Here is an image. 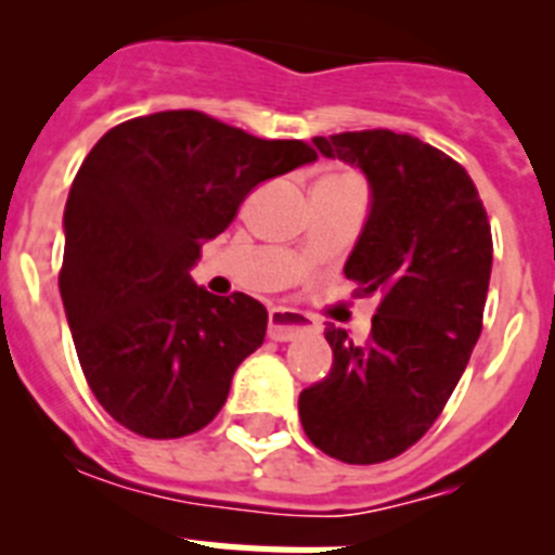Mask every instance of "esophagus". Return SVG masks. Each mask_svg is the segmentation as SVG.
<instances>
[{
	"label": "esophagus",
	"mask_w": 555,
	"mask_h": 555,
	"mask_svg": "<svg viewBox=\"0 0 555 555\" xmlns=\"http://www.w3.org/2000/svg\"><path fill=\"white\" fill-rule=\"evenodd\" d=\"M313 331H317V322H313V317H308V313L292 311V308H272V311H269L267 336L272 338V341H292L294 336Z\"/></svg>",
	"instance_id": "obj_1"
}]
</instances>
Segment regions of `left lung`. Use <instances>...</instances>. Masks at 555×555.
Here are the masks:
<instances>
[{
	"label": "left lung",
	"instance_id": "left-lung-1",
	"mask_svg": "<svg viewBox=\"0 0 555 555\" xmlns=\"http://www.w3.org/2000/svg\"><path fill=\"white\" fill-rule=\"evenodd\" d=\"M313 144L370 180V217L345 274L358 297H377V311L364 345L327 325L331 375L302 389L300 423L331 459L380 464L428 434L467 370L492 228L467 169L414 135L361 130Z\"/></svg>",
	"mask_w": 555,
	"mask_h": 555
}]
</instances>
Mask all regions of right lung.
<instances>
[{
	"label": "right lung",
	"instance_id": "right-lung-1",
	"mask_svg": "<svg viewBox=\"0 0 555 555\" xmlns=\"http://www.w3.org/2000/svg\"><path fill=\"white\" fill-rule=\"evenodd\" d=\"M317 160L306 141L255 139L199 111L111 127L66 199L61 297L102 409L146 439L189 436L219 414L269 313L217 297L189 269L258 183Z\"/></svg>",
	"mask_w": 555,
	"mask_h": 555
}]
</instances>
